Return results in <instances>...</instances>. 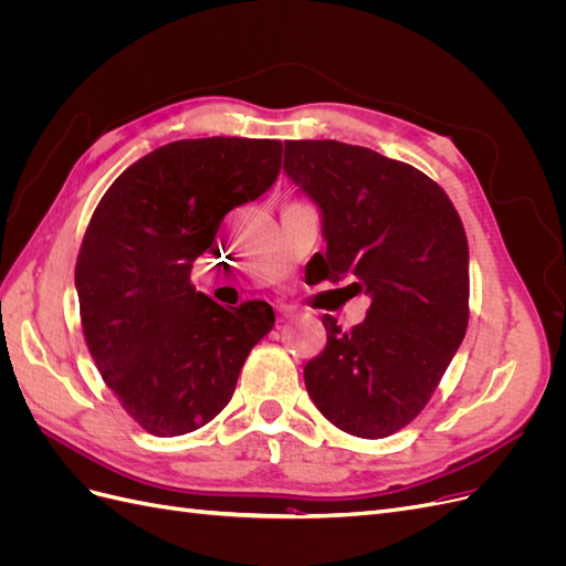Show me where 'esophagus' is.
I'll list each match as a JSON object with an SVG mask.
<instances>
[{"label": "esophagus", "instance_id": "1", "mask_svg": "<svg viewBox=\"0 0 566 566\" xmlns=\"http://www.w3.org/2000/svg\"><path fill=\"white\" fill-rule=\"evenodd\" d=\"M276 312H279L281 318H287V316H293L295 310L290 304H285V302H276Z\"/></svg>", "mask_w": 566, "mask_h": 566}]
</instances>
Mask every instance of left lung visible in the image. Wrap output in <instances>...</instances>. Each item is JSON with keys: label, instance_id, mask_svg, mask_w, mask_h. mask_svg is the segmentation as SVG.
<instances>
[{"label": "left lung", "instance_id": "obj_1", "mask_svg": "<svg viewBox=\"0 0 566 566\" xmlns=\"http://www.w3.org/2000/svg\"><path fill=\"white\" fill-rule=\"evenodd\" d=\"M283 172L321 212L318 281L349 279L370 297L349 331L323 316L328 342L304 366L306 391L342 432L389 437L430 401L465 337V229L439 184L364 146L285 142Z\"/></svg>", "mask_w": 566, "mask_h": 566}]
</instances>
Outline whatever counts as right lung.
Here are the masks:
<instances>
[{
  "mask_svg": "<svg viewBox=\"0 0 566 566\" xmlns=\"http://www.w3.org/2000/svg\"><path fill=\"white\" fill-rule=\"evenodd\" d=\"M276 139L210 136L150 150L119 175L84 233L75 287L101 378L146 432L179 437L221 413L250 349L273 328L252 300L221 306L191 285L221 219L281 169Z\"/></svg>",
  "mask_w": 566,
  "mask_h": 566,
  "instance_id": "1",
  "label": "right lung"
}]
</instances>
